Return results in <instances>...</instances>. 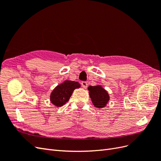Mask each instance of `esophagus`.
<instances>
[{"label":"esophagus","mask_w":161,"mask_h":161,"mask_svg":"<svg viewBox=\"0 0 161 161\" xmlns=\"http://www.w3.org/2000/svg\"><path fill=\"white\" fill-rule=\"evenodd\" d=\"M81 85L84 89H86L87 86H88V83H87V82H85V81H82L81 82Z\"/></svg>","instance_id":"34e87169"}]
</instances>
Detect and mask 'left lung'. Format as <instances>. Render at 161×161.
<instances>
[{
	"instance_id": "obj_1",
	"label": "left lung",
	"mask_w": 161,
	"mask_h": 161,
	"mask_svg": "<svg viewBox=\"0 0 161 161\" xmlns=\"http://www.w3.org/2000/svg\"><path fill=\"white\" fill-rule=\"evenodd\" d=\"M89 94L92 103L97 108H103L108 104L110 99V96L101 85L89 86Z\"/></svg>"
}]
</instances>
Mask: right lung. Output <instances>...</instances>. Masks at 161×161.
I'll list each match as a JSON object with an SVG mask.
<instances>
[{
	"instance_id": "right-lung-1",
	"label": "right lung",
	"mask_w": 161,
	"mask_h": 161,
	"mask_svg": "<svg viewBox=\"0 0 161 161\" xmlns=\"http://www.w3.org/2000/svg\"><path fill=\"white\" fill-rule=\"evenodd\" d=\"M80 87V84L78 82L66 80L53 89L50 96V102L56 108L62 107L69 101L73 91Z\"/></svg>"
}]
</instances>
